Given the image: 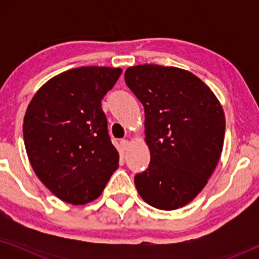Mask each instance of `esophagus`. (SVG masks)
Returning a JSON list of instances; mask_svg holds the SVG:
<instances>
[{
    "instance_id": "1",
    "label": "esophagus",
    "mask_w": 259,
    "mask_h": 259,
    "mask_svg": "<svg viewBox=\"0 0 259 259\" xmlns=\"http://www.w3.org/2000/svg\"><path fill=\"white\" fill-rule=\"evenodd\" d=\"M128 146H130V141L128 140H125V139L120 140V147H121L122 151H126L127 148H128Z\"/></svg>"
}]
</instances>
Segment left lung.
<instances>
[{"mask_svg":"<svg viewBox=\"0 0 259 259\" xmlns=\"http://www.w3.org/2000/svg\"><path fill=\"white\" fill-rule=\"evenodd\" d=\"M145 109L146 171L134 177L140 197L159 210L185 206L204 189L221 158L225 115L210 87L189 70L159 65L126 69Z\"/></svg>","mask_w":259,"mask_h":259,"instance_id":"obj_1","label":"left lung"}]
</instances>
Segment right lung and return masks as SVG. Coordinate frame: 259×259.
Masks as SVG:
<instances>
[{"label":"right lung","mask_w":259,"mask_h":259,"mask_svg":"<svg viewBox=\"0 0 259 259\" xmlns=\"http://www.w3.org/2000/svg\"><path fill=\"white\" fill-rule=\"evenodd\" d=\"M121 73L111 67L69 69L48 80L28 105L23 139L30 165L66 203L97 199L118 168L101 100Z\"/></svg>","instance_id":"add662e5"}]
</instances>
